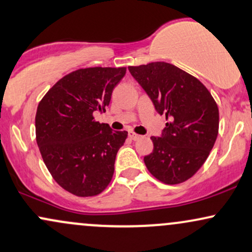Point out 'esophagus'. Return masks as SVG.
Listing matches in <instances>:
<instances>
[{"label": "esophagus", "instance_id": "1", "mask_svg": "<svg viewBox=\"0 0 252 252\" xmlns=\"http://www.w3.org/2000/svg\"><path fill=\"white\" fill-rule=\"evenodd\" d=\"M128 137L131 138L132 140H137V139L140 138V135L137 134V133H134V132H129V133H128Z\"/></svg>", "mask_w": 252, "mask_h": 252}]
</instances>
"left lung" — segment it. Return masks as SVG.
<instances>
[{
  "label": "left lung",
  "instance_id": "obj_1",
  "mask_svg": "<svg viewBox=\"0 0 252 252\" xmlns=\"http://www.w3.org/2000/svg\"><path fill=\"white\" fill-rule=\"evenodd\" d=\"M128 70L158 113L166 115L161 137H151L153 152L144 157L147 170L164 184L186 182L203 166L217 139V102L199 80L167 62L129 66Z\"/></svg>",
  "mask_w": 252,
  "mask_h": 252
}]
</instances>
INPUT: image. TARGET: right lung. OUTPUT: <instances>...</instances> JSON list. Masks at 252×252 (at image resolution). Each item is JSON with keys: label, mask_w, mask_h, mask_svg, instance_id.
Returning <instances> with one entry per match:
<instances>
[{"label": "right lung", "mask_w": 252, "mask_h": 252, "mask_svg": "<svg viewBox=\"0 0 252 252\" xmlns=\"http://www.w3.org/2000/svg\"><path fill=\"white\" fill-rule=\"evenodd\" d=\"M126 67H90L59 80L38 102L36 143L53 179L78 197H93L107 188L126 131H111L95 120L105 112Z\"/></svg>", "instance_id": "right-lung-1"}]
</instances>
